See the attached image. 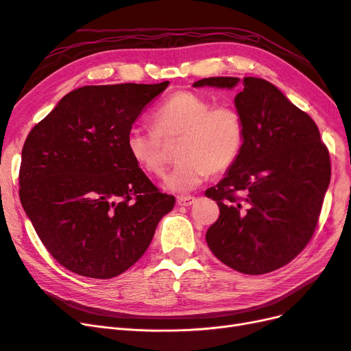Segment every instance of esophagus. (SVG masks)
<instances>
[{
  "instance_id": "34e87169",
  "label": "esophagus",
  "mask_w": 351,
  "mask_h": 351,
  "mask_svg": "<svg viewBox=\"0 0 351 351\" xmlns=\"http://www.w3.org/2000/svg\"><path fill=\"white\" fill-rule=\"evenodd\" d=\"M195 202H196L195 196H178L177 197V204L180 206H190V205H193Z\"/></svg>"
}]
</instances>
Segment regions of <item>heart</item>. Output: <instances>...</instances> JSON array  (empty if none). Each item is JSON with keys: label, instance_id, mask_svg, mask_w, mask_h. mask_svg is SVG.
<instances>
[{"label": "heart", "instance_id": "b5f03b06", "mask_svg": "<svg viewBox=\"0 0 351 351\" xmlns=\"http://www.w3.org/2000/svg\"><path fill=\"white\" fill-rule=\"evenodd\" d=\"M152 127H134L125 137L133 162L161 177L168 162L167 143L176 142L180 159L165 178L168 190L187 193L209 173H224L237 161L244 143V123L228 104H215L192 90L174 92L151 117Z\"/></svg>", "mask_w": 351, "mask_h": 351}]
</instances>
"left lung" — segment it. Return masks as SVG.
<instances>
[{"instance_id":"obj_1","label":"left lung","mask_w":351,"mask_h":351,"mask_svg":"<svg viewBox=\"0 0 351 351\" xmlns=\"http://www.w3.org/2000/svg\"><path fill=\"white\" fill-rule=\"evenodd\" d=\"M239 77H208L199 86L234 88ZM234 104L244 143L228 174L205 195L219 217L206 231L212 253L249 275L291 262L311 241L331 180V161L315 121L272 83L244 77Z\"/></svg>"}]
</instances>
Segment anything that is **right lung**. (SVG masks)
Returning a JSON list of instances; mask_svg holds the SVG:
<instances>
[{
	"label": "right lung",
	"mask_w": 351,
	"mask_h": 351,
	"mask_svg": "<svg viewBox=\"0 0 351 351\" xmlns=\"http://www.w3.org/2000/svg\"><path fill=\"white\" fill-rule=\"evenodd\" d=\"M169 82L71 90L26 137L19 196L60 265L108 280L149 247L176 199L162 193L125 147L134 121Z\"/></svg>",
	"instance_id": "right-lung-1"
}]
</instances>
